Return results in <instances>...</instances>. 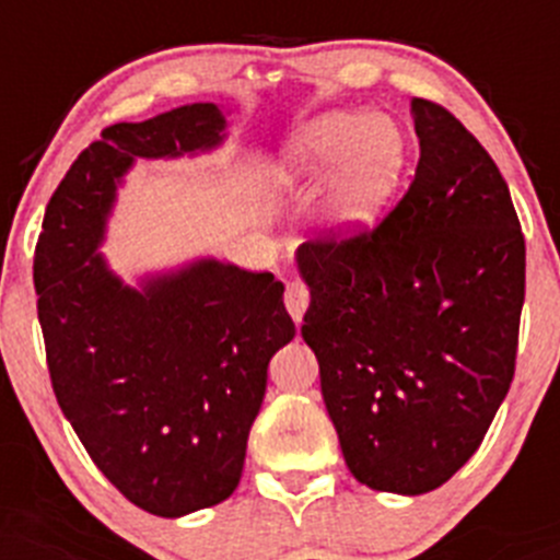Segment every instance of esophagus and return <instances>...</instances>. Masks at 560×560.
<instances>
[{"mask_svg": "<svg viewBox=\"0 0 560 560\" xmlns=\"http://www.w3.org/2000/svg\"><path fill=\"white\" fill-rule=\"evenodd\" d=\"M284 303H287V312L292 314V319L301 322L303 314H306L308 303H312V292L303 281H290L284 292Z\"/></svg>", "mask_w": 560, "mask_h": 560, "instance_id": "34e87169", "label": "esophagus"}]
</instances>
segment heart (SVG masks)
I'll return each instance as SVG.
<instances>
[{"mask_svg": "<svg viewBox=\"0 0 560 560\" xmlns=\"http://www.w3.org/2000/svg\"><path fill=\"white\" fill-rule=\"evenodd\" d=\"M336 166L325 213L332 228L354 233L369 228L393 197L404 171V138L387 118L330 113L292 140L281 173L290 180H325Z\"/></svg>", "mask_w": 560, "mask_h": 560, "instance_id": "b5f03b06", "label": "heart"}]
</instances>
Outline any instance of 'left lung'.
<instances>
[{
	"label": "left lung",
	"mask_w": 560,
	"mask_h": 560,
	"mask_svg": "<svg viewBox=\"0 0 560 560\" xmlns=\"http://www.w3.org/2000/svg\"><path fill=\"white\" fill-rule=\"evenodd\" d=\"M420 162L374 228L298 252L301 336L354 479L436 490L482 444L515 376L525 238L488 151L439 103L411 100Z\"/></svg>",
	"instance_id": "8db88e82"
}]
</instances>
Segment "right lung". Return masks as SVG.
I'll return each mask as SVG.
<instances>
[{
  "instance_id": "1",
  "label": "right lung",
  "mask_w": 560,
  "mask_h": 560,
  "mask_svg": "<svg viewBox=\"0 0 560 560\" xmlns=\"http://www.w3.org/2000/svg\"><path fill=\"white\" fill-rule=\"evenodd\" d=\"M222 129L208 103L103 129L56 186L35 248L56 400L113 488L160 517L206 510L238 488L268 363L295 322L273 273L208 259L138 292L94 248L135 156L211 149Z\"/></svg>"
}]
</instances>
